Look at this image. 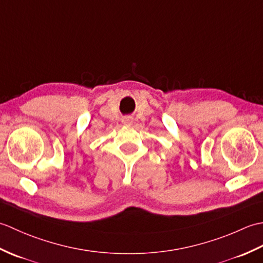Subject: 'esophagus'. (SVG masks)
<instances>
[{
  "label": "esophagus",
  "mask_w": 263,
  "mask_h": 263,
  "mask_svg": "<svg viewBox=\"0 0 263 263\" xmlns=\"http://www.w3.org/2000/svg\"><path fill=\"white\" fill-rule=\"evenodd\" d=\"M122 123L124 125H131L132 124V119L131 117H128V116H126V117H124V119L122 120Z\"/></svg>",
  "instance_id": "1"
}]
</instances>
